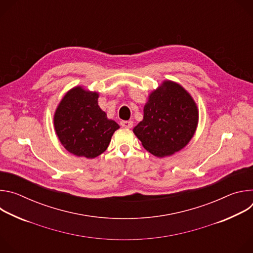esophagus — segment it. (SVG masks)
I'll return each mask as SVG.
<instances>
[{
    "mask_svg": "<svg viewBox=\"0 0 253 253\" xmlns=\"http://www.w3.org/2000/svg\"><path fill=\"white\" fill-rule=\"evenodd\" d=\"M120 124L124 128H132V126H133V122L132 121H125V120H123V121L120 122Z\"/></svg>",
    "mask_w": 253,
    "mask_h": 253,
    "instance_id": "1",
    "label": "esophagus"
}]
</instances>
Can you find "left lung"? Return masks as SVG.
I'll return each instance as SVG.
<instances>
[{
    "mask_svg": "<svg viewBox=\"0 0 253 253\" xmlns=\"http://www.w3.org/2000/svg\"><path fill=\"white\" fill-rule=\"evenodd\" d=\"M197 123L198 111L191 96L180 85L165 81L149 96L143 120L133 132L147 151L164 157L186 145Z\"/></svg>",
    "mask_w": 253,
    "mask_h": 253,
    "instance_id": "8db88e82",
    "label": "left lung"
}]
</instances>
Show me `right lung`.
<instances>
[{"mask_svg": "<svg viewBox=\"0 0 253 253\" xmlns=\"http://www.w3.org/2000/svg\"><path fill=\"white\" fill-rule=\"evenodd\" d=\"M54 125L63 146L72 154L95 158L109 145L119 125L107 119L98 106V94L76 87L59 104Z\"/></svg>", "mask_w": 253, "mask_h": 253, "instance_id": "obj_1", "label": "right lung"}]
</instances>
